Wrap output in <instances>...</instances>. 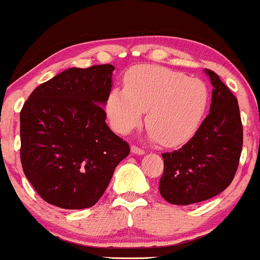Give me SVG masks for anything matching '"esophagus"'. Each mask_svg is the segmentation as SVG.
Wrapping results in <instances>:
<instances>
[{
  "instance_id": "obj_1",
  "label": "esophagus",
  "mask_w": 260,
  "mask_h": 260,
  "mask_svg": "<svg viewBox=\"0 0 260 260\" xmlns=\"http://www.w3.org/2000/svg\"><path fill=\"white\" fill-rule=\"evenodd\" d=\"M131 151H132L133 154H136V155H144V154H145V151H144L143 149H140L139 146H137V145L131 146Z\"/></svg>"
}]
</instances>
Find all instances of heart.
<instances>
[{"instance_id":"obj_1","label":"heart","mask_w":260,"mask_h":260,"mask_svg":"<svg viewBox=\"0 0 260 260\" xmlns=\"http://www.w3.org/2000/svg\"><path fill=\"white\" fill-rule=\"evenodd\" d=\"M209 92L195 77L157 65H142L128 74L124 88H115L106 100L111 127L127 134L138 127L143 111L150 139L165 146L187 142L207 110Z\"/></svg>"}]
</instances>
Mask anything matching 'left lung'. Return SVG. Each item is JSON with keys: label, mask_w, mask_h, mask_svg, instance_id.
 <instances>
[{"label": "left lung", "mask_w": 260, "mask_h": 260, "mask_svg": "<svg viewBox=\"0 0 260 260\" xmlns=\"http://www.w3.org/2000/svg\"><path fill=\"white\" fill-rule=\"evenodd\" d=\"M205 71L213 86L208 116L185 145L162 154L158 190L172 205L214 198L230 185L239 167L243 143L239 103L214 71Z\"/></svg>", "instance_id": "8db88e82"}]
</instances>
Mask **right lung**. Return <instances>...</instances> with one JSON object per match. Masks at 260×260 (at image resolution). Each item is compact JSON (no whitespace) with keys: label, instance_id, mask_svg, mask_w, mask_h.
<instances>
[{"label":"right lung","instance_id":"obj_1","mask_svg":"<svg viewBox=\"0 0 260 260\" xmlns=\"http://www.w3.org/2000/svg\"><path fill=\"white\" fill-rule=\"evenodd\" d=\"M110 64L71 68L31 93L20 111L25 177L46 202L64 209L94 206L129 154L106 124Z\"/></svg>","mask_w":260,"mask_h":260}]
</instances>
